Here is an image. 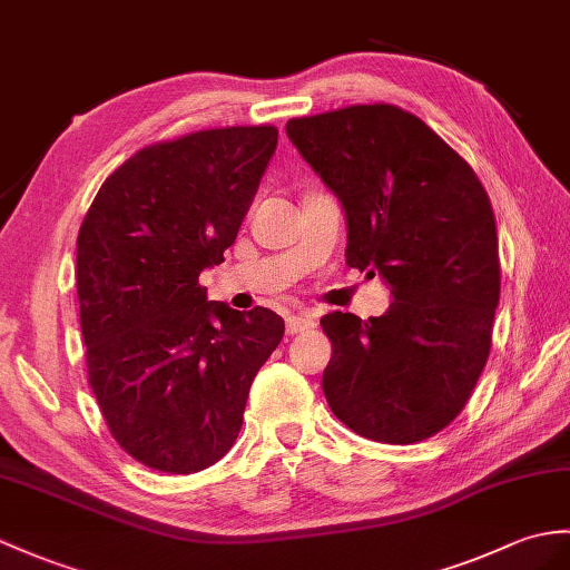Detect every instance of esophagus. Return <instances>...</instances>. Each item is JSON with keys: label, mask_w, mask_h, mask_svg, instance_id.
Listing matches in <instances>:
<instances>
[{"label": "esophagus", "mask_w": 570, "mask_h": 570, "mask_svg": "<svg viewBox=\"0 0 570 570\" xmlns=\"http://www.w3.org/2000/svg\"><path fill=\"white\" fill-rule=\"evenodd\" d=\"M313 317L311 315H291L286 317V333L288 335H301V333H308L313 330Z\"/></svg>", "instance_id": "obj_1"}]
</instances>
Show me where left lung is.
Here are the masks:
<instances>
[{
  "label": "left lung",
  "mask_w": 570,
  "mask_h": 570,
  "mask_svg": "<svg viewBox=\"0 0 570 570\" xmlns=\"http://www.w3.org/2000/svg\"><path fill=\"white\" fill-rule=\"evenodd\" d=\"M291 142L347 214V264L391 284L381 317L323 315L335 417L374 442L415 444L469 403L493 345L500 255L471 165L393 104L291 118Z\"/></svg>",
  "instance_id": "1"
}]
</instances>
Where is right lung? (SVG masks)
Segmentation results:
<instances>
[{
    "mask_svg": "<svg viewBox=\"0 0 570 570\" xmlns=\"http://www.w3.org/2000/svg\"><path fill=\"white\" fill-rule=\"evenodd\" d=\"M274 126L145 145L114 169L77 235L87 381L111 436L142 466L196 473L235 444L249 386L284 321L206 301L276 150Z\"/></svg>",
    "mask_w": 570,
    "mask_h": 570,
    "instance_id": "obj_1",
    "label": "right lung"
}]
</instances>
